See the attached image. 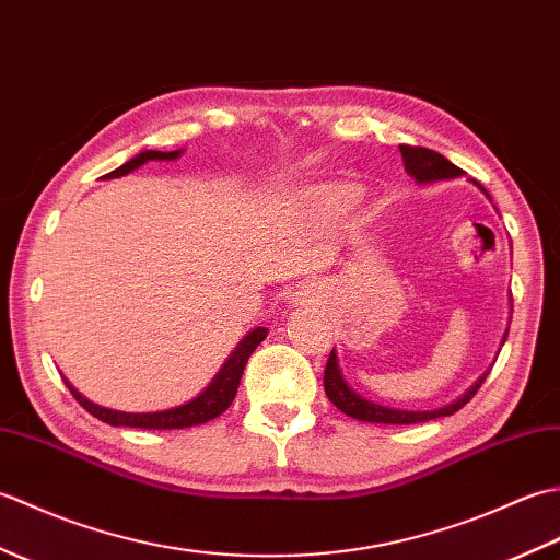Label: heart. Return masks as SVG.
<instances>
[{
  "instance_id": "heart-1",
  "label": "heart",
  "mask_w": 560,
  "mask_h": 560,
  "mask_svg": "<svg viewBox=\"0 0 560 560\" xmlns=\"http://www.w3.org/2000/svg\"><path fill=\"white\" fill-rule=\"evenodd\" d=\"M355 199H359V189L349 183H327L319 185L303 197V211L315 225H329L339 221L347 213Z\"/></svg>"
}]
</instances>
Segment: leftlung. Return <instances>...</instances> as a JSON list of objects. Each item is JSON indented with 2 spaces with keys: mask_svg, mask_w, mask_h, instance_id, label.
<instances>
[{
  "mask_svg": "<svg viewBox=\"0 0 560 560\" xmlns=\"http://www.w3.org/2000/svg\"><path fill=\"white\" fill-rule=\"evenodd\" d=\"M399 151H401L404 171H407L419 185H431V183H440V180H455V177H459L464 173L462 168H457L455 163H450L443 156V153H438V151L423 149V147H407V144L399 147ZM474 185H477L481 192L489 197V192H486V189L477 180H474ZM505 339H508V331L503 335L501 347L505 343ZM489 373H491V368L467 392H464V395H459L455 401L445 404V407H438V409H431V411H409V409L383 407V404L361 397L359 392L349 387L347 380H343V375L339 371L337 351L331 349L327 368H325V392H327L329 401L335 404L339 411L351 416V419H359V421H365V423H397V425H404V423H421V421L440 419V416H452L455 411H459L464 404H467L474 395H477V389L481 387V383Z\"/></svg>",
  "mask_w": 560,
  "mask_h": 560,
  "instance_id": "obj_1",
  "label": "left lung"
}]
</instances>
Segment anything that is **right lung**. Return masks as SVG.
Wrapping results in <instances>:
<instances>
[{"label":"right lung","instance_id":"obj_1","mask_svg":"<svg viewBox=\"0 0 560 560\" xmlns=\"http://www.w3.org/2000/svg\"><path fill=\"white\" fill-rule=\"evenodd\" d=\"M183 149L177 151H141L137 153L135 159H129L127 163H122L120 168H115L113 173L103 175L105 180H113V177H122L127 173H132L141 165L149 163V161H175L180 159ZM267 337V329L265 327H255L253 331H247L243 337V341L237 343L233 349V353L225 359V363L221 365V371L217 373V377L211 380V383L199 392L195 399H189L180 407H173V409H165V411H151V413H129V411H115V409H105L98 407V404L89 401L86 397L81 395L79 389H74L69 385V380H65L67 387L74 399L81 404L83 409L89 413L96 416L103 423H110V425H127V428H153V431H168V428H192L199 423H207L211 419H217L225 409L231 407V401L235 399V392L237 385H241V377L245 371V363L249 359V353H253L261 341Z\"/></svg>","mask_w":560,"mask_h":560}]
</instances>
